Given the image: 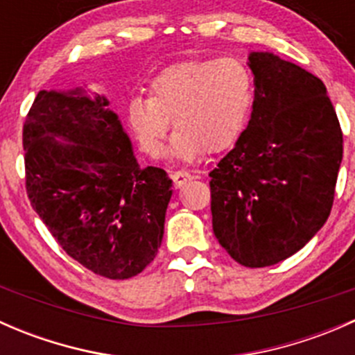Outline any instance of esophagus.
I'll return each instance as SVG.
<instances>
[{
  "label": "esophagus",
  "instance_id": "1",
  "mask_svg": "<svg viewBox=\"0 0 355 355\" xmlns=\"http://www.w3.org/2000/svg\"><path fill=\"white\" fill-rule=\"evenodd\" d=\"M192 178H194V177H192L189 171H175V173H171V180H173L175 189L184 187V185L187 184V182H191Z\"/></svg>",
  "mask_w": 355,
  "mask_h": 355
}]
</instances>
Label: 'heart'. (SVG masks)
<instances>
[{
  "label": "heart",
  "instance_id": "heart-1",
  "mask_svg": "<svg viewBox=\"0 0 355 355\" xmlns=\"http://www.w3.org/2000/svg\"><path fill=\"white\" fill-rule=\"evenodd\" d=\"M151 96L128 101L127 116L139 146L157 156L168 130L177 128L166 155L194 161L204 151L232 148L249 123L254 78L242 60L225 56L175 63L156 75Z\"/></svg>",
  "mask_w": 355,
  "mask_h": 355
}]
</instances>
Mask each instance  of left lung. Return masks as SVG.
I'll use <instances>...</instances> for the list:
<instances>
[{"instance_id": "8db88e82", "label": "left lung", "mask_w": 355, "mask_h": 355, "mask_svg": "<svg viewBox=\"0 0 355 355\" xmlns=\"http://www.w3.org/2000/svg\"><path fill=\"white\" fill-rule=\"evenodd\" d=\"M254 105L235 148L209 173L213 232L247 268L302 249L327 223L343 155L323 82L268 51L249 55Z\"/></svg>"}]
</instances>
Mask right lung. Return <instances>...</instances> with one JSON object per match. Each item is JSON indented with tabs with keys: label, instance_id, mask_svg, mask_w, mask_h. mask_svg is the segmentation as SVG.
I'll list each match as a JSON object with an SVG mask.
<instances>
[{
	"label": "right lung",
	"instance_id": "obj_1",
	"mask_svg": "<svg viewBox=\"0 0 355 355\" xmlns=\"http://www.w3.org/2000/svg\"><path fill=\"white\" fill-rule=\"evenodd\" d=\"M101 94L39 91L24 123L32 207L70 257L111 280L156 257L171 180L141 168L118 114Z\"/></svg>",
	"mask_w": 355,
	"mask_h": 355
}]
</instances>
